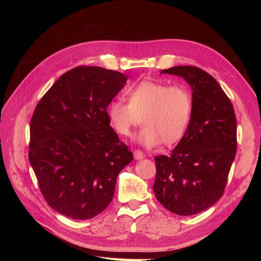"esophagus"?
I'll return each mask as SVG.
<instances>
[{"label":"esophagus","instance_id":"obj_1","mask_svg":"<svg viewBox=\"0 0 261 261\" xmlns=\"http://www.w3.org/2000/svg\"><path fill=\"white\" fill-rule=\"evenodd\" d=\"M134 158H135L136 160L143 159V158H144L143 151H141V150H135V151H134Z\"/></svg>","mask_w":261,"mask_h":261}]
</instances>
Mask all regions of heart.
Returning <instances> with one entry per match:
<instances>
[{
    "label": "heart",
    "mask_w": 261,
    "mask_h": 261,
    "mask_svg": "<svg viewBox=\"0 0 261 261\" xmlns=\"http://www.w3.org/2000/svg\"><path fill=\"white\" fill-rule=\"evenodd\" d=\"M128 101L114 99L108 107L118 135L129 136L143 120L138 141L146 147L171 146L184 137L193 114L192 92L184 85L143 81L128 91Z\"/></svg>",
    "instance_id": "heart-1"
}]
</instances>
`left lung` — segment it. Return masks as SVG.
<instances>
[{
  "label": "left lung",
  "mask_w": 261,
  "mask_h": 261,
  "mask_svg": "<svg viewBox=\"0 0 261 261\" xmlns=\"http://www.w3.org/2000/svg\"><path fill=\"white\" fill-rule=\"evenodd\" d=\"M161 73L183 77L193 90L187 132L170 156H154L153 191L164 208L178 216L207 210L222 197L235 159L236 116L231 100L210 74L197 66Z\"/></svg>",
  "instance_id": "1"
}]
</instances>
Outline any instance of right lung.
I'll return each instance as SVG.
<instances>
[{
	"instance_id": "1",
	"label": "right lung",
	"mask_w": 261,
	"mask_h": 261,
	"mask_svg": "<svg viewBox=\"0 0 261 261\" xmlns=\"http://www.w3.org/2000/svg\"><path fill=\"white\" fill-rule=\"evenodd\" d=\"M127 77L81 65L63 74L30 121L29 162L49 206L75 220L98 216L113 199L133 153L110 126L107 108Z\"/></svg>"
}]
</instances>
